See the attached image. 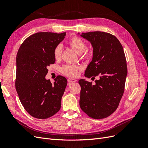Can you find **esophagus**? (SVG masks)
Listing matches in <instances>:
<instances>
[{"mask_svg": "<svg viewBox=\"0 0 148 148\" xmlns=\"http://www.w3.org/2000/svg\"><path fill=\"white\" fill-rule=\"evenodd\" d=\"M67 81H68L69 84H70L71 83H75V82H77V80H76L75 79H73V78H69L68 79H67Z\"/></svg>", "mask_w": 148, "mask_h": 148, "instance_id": "34e87169", "label": "esophagus"}]
</instances>
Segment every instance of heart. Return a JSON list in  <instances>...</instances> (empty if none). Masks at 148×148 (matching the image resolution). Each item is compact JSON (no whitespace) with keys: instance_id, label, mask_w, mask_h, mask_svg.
<instances>
[{"instance_id":"heart-1","label":"heart","mask_w":148,"mask_h":148,"mask_svg":"<svg viewBox=\"0 0 148 148\" xmlns=\"http://www.w3.org/2000/svg\"><path fill=\"white\" fill-rule=\"evenodd\" d=\"M68 45L78 53L80 59L82 60H88L91 57V53L87 50V44L83 39L77 36H74L69 39ZM62 56V46L59 44L53 50V57L56 60L60 59ZM81 69V66L77 65L66 64L61 68L62 73L69 77H75L77 72Z\"/></svg>"}]
</instances>
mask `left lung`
Returning <instances> with one entry per match:
<instances>
[{
    "label": "left lung",
    "instance_id": "8db88e82",
    "mask_svg": "<svg viewBox=\"0 0 148 148\" xmlns=\"http://www.w3.org/2000/svg\"><path fill=\"white\" fill-rule=\"evenodd\" d=\"M81 36L93 47L92 60L85 71V77L95 78L98 76L99 79L95 84L79 80V106L89 117L104 119L117 109L124 92L127 66L123 49L119 39L108 33L93 31Z\"/></svg>",
    "mask_w": 148,
    "mask_h": 148
}]
</instances>
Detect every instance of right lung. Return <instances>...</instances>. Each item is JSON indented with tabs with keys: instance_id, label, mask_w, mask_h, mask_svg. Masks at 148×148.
Listing matches in <instances>:
<instances>
[{
	"instance_id": "add662e5",
	"label": "right lung",
	"mask_w": 148,
	"mask_h": 148,
	"mask_svg": "<svg viewBox=\"0 0 148 148\" xmlns=\"http://www.w3.org/2000/svg\"><path fill=\"white\" fill-rule=\"evenodd\" d=\"M66 33L39 32L29 36L17 53L15 88L24 109L32 117L46 119L59 111L67 84L60 75L52 84L46 79L47 67L55 63L54 48Z\"/></svg>"
}]
</instances>
